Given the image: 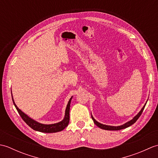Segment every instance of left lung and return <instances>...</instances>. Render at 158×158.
<instances>
[{"label":"left lung","instance_id":"1","mask_svg":"<svg viewBox=\"0 0 158 158\" xmlns=\"http://www.w3.org/2000/svg\"><path fill=\"white\" fill-rule=\"evenodd\" d=\"M146 104H147V102L145 103V105H144V106L143 107L142 109L140 110V111L138 114H137V115H136L135 117H134V118H133L132 120H130V122H127V123H126L125 124H123V125L119 126H111L104 125V124L100 123L97 122V121H96V119H95L94 118V117H92V119H93V121H94V123L97 126L100 127V128H101V129L106 130H122V129H124V128H126V127H129V126H132V124H134V123H135L136 122L137 119H138L139 118V117H140V115H141V114H142V113H143V110H144V109H145V105H146Z\"/></svg>","mask_w":158,"mask_h":158}]
</instances>
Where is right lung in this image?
<instances>
[{"mask_svg":"<svg viewBox=\"0 0 158 158\" xmlns=\"http://www.w3.org/2000/svg\"><path fill=\"white\" fill-rule=\"evenodd\" d=\"M72 97L70 98L69 101L68 102V105L66 106V111H65V116L64 118L61 122L58 123H53V124H43L40 123L36 121L33 120L32 119L30 118V117L26 115L24 113H23L21 110L18 109V107L16 106V105L14 102V100H13V96H12V100L14 104L15 108L19 113V115L21 116L22 119L24 121V122L28 124V125L31 127L32 129L39 131V132H45V133H53V132H60V131H62L65 127L69 125V120H70V117H69V111H70V101H71Z\"/></svg>","mask_w":158,"mask_h":158,"instance_id":"add662e5","label":"right lung"}]
</instances>
